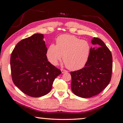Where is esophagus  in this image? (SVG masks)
I'll use <instances>...</instances> for the list:
<instances>
[{"instance_id": "obj_1", "label": "esophagus", "mask_w": 123, "mask_h": 123, "mask_svg": "<svg viewBox=\"0 0 123 123\" xmlns=\"http://www.w3.org/2000/svg\"><path fill=\"white\" fill-rule=\"evenodd\" d=\"M61 72L62 73H66V72H68L67 70H66L65 69H61Z\"/></svg>"}]
</instances>
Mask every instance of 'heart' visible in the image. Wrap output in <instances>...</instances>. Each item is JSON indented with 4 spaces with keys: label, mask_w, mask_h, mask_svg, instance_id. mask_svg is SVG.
Instances as JSON below:
<instances>
[{
    "label": "heart",
    "mask_w": 123,
    "mask_h": 123,
    "mask_svg": "<svg viewBox=\"0 0 123 123\" xmlns=\"http://www.w3.org/2000/svg\"><path fill=\"white\" fill-rule=\"evenodd\" d=\"M90 46L88 42L81 40L73 35H62L56 39V45L48 48V59L53 65H57L63 56L68 69L76 70L83 68L88 60Z\"/></svg>",
    "instance_id": "heart-1"
}]
</instances>
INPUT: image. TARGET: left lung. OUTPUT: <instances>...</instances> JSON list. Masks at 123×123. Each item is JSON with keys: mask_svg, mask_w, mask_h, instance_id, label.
Returning <instances> with one entry per match:
<instances>
[{"mask_svg": "<svg viewBox=\"0 0 123 123\" xmlns=\"http://www.w3.org/2000/svg\"><path fill=\"white\" fill-rule=\"evenodd\" d=\"M88 60L82 69L71 72V89L78 97L88 98L99 94L111 81L112 56L101 39L94 37Z\"/></svg>", "mask_w": 123, "mask_h": 123, "instance_id": "left-lung-1", "label": "left lung"}]
</instances>
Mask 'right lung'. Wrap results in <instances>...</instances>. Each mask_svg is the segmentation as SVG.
I'll list each match as a JSON object with an SVG mask.
<instances>
[{
	"label": "right lung",
	"instance_id": "right-lung-1",
	"mask_svg": "<svg viewBox=\"0 0 123 123\" xmlns=\"http://www.w3.org/2000/svg\"><path fill=\"white\" fill-rule=\"evenodd\" d=\"M43 35L35 34L18 42L10 59L11 77L22 92L40 97L50 92L55 79L61 73L48 61Z\"/></svg>",
	"mask_w": 123,
	"mask_h": 123
}]
</instances>
